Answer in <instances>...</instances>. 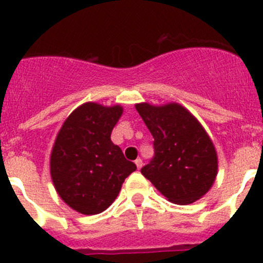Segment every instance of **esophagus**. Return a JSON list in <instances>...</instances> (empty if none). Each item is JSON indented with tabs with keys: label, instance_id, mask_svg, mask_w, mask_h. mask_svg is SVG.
I'll return each instance as SVG.
<instances>
[{
	"label": "esophagus",
	"instance_id": "esophagus-1",
	"mask_svg": "<svg viewBox=\"0 0 263 263\" xmlns=\"http://www.w3.org/2000/svg\"><path fill=\"white\" fill-rule=\"evenodd\" d=\"M142 159H141V158H138V159H136V166H137V168H141V167H142Z\"/></svg>",
	"mask_w": 263,
	"mask_h": 263
}]
</instances>
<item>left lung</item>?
I'll return each mask as SVG.
<instances>
[{
    "mask_svg": "<svg viewBox=\"0 0 263 263\" xmlns=\"http://www.w3.org/2000/svg\"><path fill=\"white\" fill-rule=\"evenodd\" d=\"M154 138V158L141 173L171 203L191 204L215 183L217 153L191 111L178 103L136 104Z\"/></svg>",
    "mask_w": 263,
    "mask_h": 263,
    "instance_id": "left-lung-1",
    "label": "left lung"
}]
</instances>
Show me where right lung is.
<instances>
[{
  "instance_id": "obj_1",
  "label": "right lung",
  "mask_w": 263,
  "mask_h": 263,
  "mask_svg": "<svg viewBox=\"0 0 263 263\" xmlns=\"http://www.w3.org/2000/svg\"><path fill=\"white\" fill-rule=\"evenodd\" d=\"M122 111L121 105L85 103L60 127L50 157L51 179L62 200L76 212H104L137 170L110 139Z\"/></svg>"
}]
</instances>
